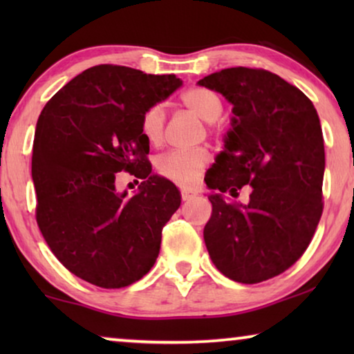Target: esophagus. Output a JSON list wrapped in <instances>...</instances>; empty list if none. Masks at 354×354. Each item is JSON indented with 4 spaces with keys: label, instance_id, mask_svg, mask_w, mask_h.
<instances>
[{
    "label": "esophagus",
    "instance_id": "34e87169",
    "mask_svg": "<svg viewBox=\"0 0 354 354\" xmlns=\"http://www.w3.org/2000/svg\"><path fill=\"white\" fill-rule=\"evenodd\" d=\"M180 195H182V200L183 201H190V200H193V198L196 196V193L192 192V190H188V188H183V190L180 192Z\"/></svg>",
    "mask_w": 354,
    "mask_h": 354
}]
</instances>
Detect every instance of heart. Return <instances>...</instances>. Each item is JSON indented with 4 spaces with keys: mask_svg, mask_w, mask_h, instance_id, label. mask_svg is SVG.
<instances>
[{
    "mask_svg": "<svg viewBox=\"0 0 354 354\" xmlns=\"http://www.w3.org/2000/svg\"><path fill=\"white\" fill-rule=\"evenodd\" d=\"M180 103L190 109L198 118L206 120L207 130L214 132V120L222 113V101L219 95L209 88L203 86H193L180 95ZM164 127H166V113L162 104H153L143 111L140 119V129L148 143L159 145L164 137ZM211 161L209 153L206 148L195 149H177L169 151L158 158L156 171L166 180L176 183L180 187H193L200 180L201 174Z\"/></svg>",
    "mask_w": 354,
    "mask_h": 354,
    "instance_id": "b5f03b06",
    "label": "heart"
}]
</instances>
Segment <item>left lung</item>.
<instances>
[{
    "label": "left lung",
    "mask_w": 354,
    "mask_h": 354,
    "mask_svg": "<svg viewBox=\"0 0 354 354\" xmlns=\"http://www.w3.org/2000/svg\"><path fill=\"white\" fill-rule=\"evenodd\" d=\"M198 85L234 104L206 185L232 196L250 188L246 205L209 196L206 248L225 277L264 282L301 258L322 216L326 153L317 111L301 90L264 69L230 67Z\"/></svg>",
    "instance_id": "8db88e82"
}]
</instances>
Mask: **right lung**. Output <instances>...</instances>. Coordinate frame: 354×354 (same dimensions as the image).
Here are the masks:
<instances>
[{"label":"right lung","instance_id":"add662e5","mask_svg":"<svg viewBox=\"0 0 354 354\" xmlns=\"http://www.w3.org/2000/svg\"><path fill=\"white\" fill-rule=\"evenodd\" d=\"M182 80L125 66L90 67L43 108L33 140L35 217L67 270L101 288H122L149 272L162 227L180 206L172 182L151 176L143 111ZM118 171L147 178L129 198Z\"/></svg>","mask_w":354,"mask_h":354}]
</instances>
